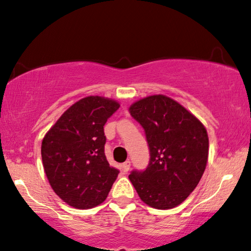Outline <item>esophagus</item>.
<instances>
[{"instance_id": "obj_1", "label": "esophagus", "mask_w": 251, "mask_h": 251, "mask_svg": "<svg viewBox=\"0 0 251 251\" xmlns=\"http://www.w3.org/2000/svg\"><path fill=\"white\" fill-rule=\"evenodd\" d=\"M129 168H131V162H129V160H126L125 163H123V165H122V169H123V171L124 172H127L128 170H129Z\"/></svg>"}]
</instances>
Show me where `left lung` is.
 I'll return each instance as SVG.
<instances>
[{"instance_id":"left-lung-1","label":"left lung","mask_w":251,"mask_h":251,"mask_svg":"<svg viewBox=\"0 0 251 251\" xmlns=\"http://www.w3.org/2000/svg\"><path fill=\"white\" fill-rule=\"evenodd\" d=\"M145 128L150 150L145 171L128 176L140 199L151 208H176L196 188L206 168L209 138L204 125L171 98H143L128 108Z\"/></svg>"}]
</instances>
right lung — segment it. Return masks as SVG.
<instances>
[{
  "label": "right lung",
  "instance_id": "obj_1",
  "mask_svg": "<svg viewBox=\"0 0 251 251\" xmlns=\"http://www.w3.org/2000/svg\"><path fill=\"white\" fill-rule=\"evenodd\" d=\"M120 104L87 96L72 104L46 133L42 164L53 192L70 206L92 209L105 201L119 171L104 153L106 120Z\"/></svg>",
  "mask_w": 251,
  "mask_h": 251
}]
</instances>
